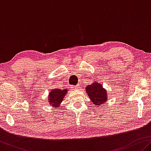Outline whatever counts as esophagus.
Returning a JSON list of instances; mask_svg holds the SVG:
<instances>
[{
  "mask_svg": "<svg viewBox=\"0 0 151 151\" xmlns=\"http://www.w3.org/2000/svg\"><path fill=\"white\" fill-rule=\"evenodd\" d=\"M73 88H75V89H78V88H80V86L79 85H76V86H75V87H73Z\"/></svg>",
  "mask_w": 151,
  "mask_h": 151,
  "instance_id": "obj_1",
  "label": "esophagus"
}]
</instances>
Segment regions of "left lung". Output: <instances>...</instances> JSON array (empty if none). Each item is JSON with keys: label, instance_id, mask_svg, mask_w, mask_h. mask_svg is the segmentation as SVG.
I'll use <instances>...</instances> for the list:
<instances>
[{"label": "left lung", "instance_id": "8db88e82", "mask_svg": "<svg viewBox=\"0 0 151 151\" xmlns=\"http://www.w3.org/2000/svg\"><path fill=\"white\" fill-rule=\"evenodd\" d=\"M88 97L93 104L96 106H100L107 101V90L103 87V85L98 82H94L86 87Z\"/></svg>", "mask_w": 151, "mask_h": 151}]
</instances>
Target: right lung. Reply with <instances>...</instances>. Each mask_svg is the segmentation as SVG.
I'll return each instance as SVG.
<instances>
[{
  "mask_svg": "<svg viewBox=\"0 0 151 151\" xmlns=\"http://www.w3.org/2000/svg\"><path fill=\"white\" fill-rule=\"evenodd\" d=\"M68 90L66 88L60 89V88H54L49 93L48 102L50 106L54 107H58L60 106L61 102L65 96Z\"/></svg>",
  "mask_w": 151,
  "mask_h": 151,
  "instance_id": "right-lung-1",
  "label": "right lung"
}]
</instances>
